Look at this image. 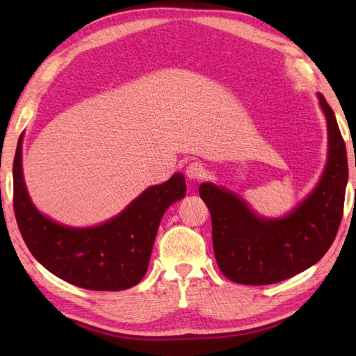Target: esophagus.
<instances>
[{
  "label": "esophagus",
  "mask_w": 356,
  "mask_h": 356,
  "mask_svg": "<svg viewBox=\"0 0 356 356\" xmlns=\"http://www.w3.org/2000/svg\"><path fill=\"white\" fill-rule=\"evenodd\" d=\"M186 177L191 180H201L204 176H206V168H204L202 163L200 161H193L188 166H186Z\"/></svg>",
  "instance_id": "obj_1"
}]
</instances>
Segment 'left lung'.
<instances>
[{"label":"left lung","mask_w":356,"mask_h":356,"mask_svg":"<svg viewBox=\"0 0 356 356\" xmlns=\"http://www.w3.org/2000/svg\"><path fill=\"white\" fill-rule=\"evenodd\" d=\"M328 124V161L321 182L282 220H262L234 193L201 184L212 216L216 264L227 280L264 286L292 278L321 261L339 229L348 177L346 143L334 113L318 94Z\"/></svg>","instance_id":"8db88e82"}]
</instances>
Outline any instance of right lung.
Masks as SVG:
<instances>
[{
	"label": "right lung",
	"mask_w": 356,
	"mask_h": 356,
	"mask_svg": "<svg viewBox=\"0 0 356 356\" xmlns=\"http://www.w3.org/2000/svg\"><path fill=\"white\" fill-rule=\"evenodd\" d=\"M22 141L14 159V213L28 250L58 278L89 291H124L143 280L161 216L186 191L184 174L154 185L116 218L74 229L51 221L33 206L22 172Z\"/></svg>",
	"instance_id": "right-lung-1"
}]
</instances>
